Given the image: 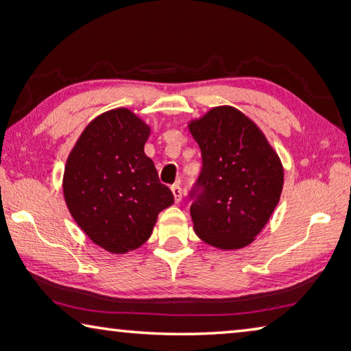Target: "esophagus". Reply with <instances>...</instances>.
Listing matches in <instances>:
<instances>
[{"mask_svg":"<svg viewBox=\"0 0 351 351\" xmlns=\"http://www.w3.org/2000/svg\"><path fill=\"white\" fill-rule=\"evenodd\" d=\"M171 193H173V197H175V203H181L182 190H181L180 186H178V184H175V186H171Z\"/></svg>","mask_w":351,"mask_h":351,"instance_id":"esophagus-1","label":"esophagus"}]
</instances>
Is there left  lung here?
<instances>
[{"label": "left lung", "instance_id": "8db88e82", "mask_svg": "<svg viewBox=\"0 0 351 351\" xmlns=\"http://www.w3.org/2000/svg\"><path fill=\"white\" fill-rule=\"evenodd\" d=\"M189 132L203 156L190 206L195 234L223 251L249 246L280 199V158L257 123L229 105L190 121Z\"/></svg>", "mask_w": 351, "mask_h": 351}]
</instances>
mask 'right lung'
<instances>
[{
    "mask_svg": "<svg viewBox=\"0 0 351 351\" xmlns=\"http://www.w3.org/2000/svg\"><path fill=\"white\" fill-rule=\"evenodd\" d=\"M150 132L132 110L102 112L83 130L64 165L69 213L93 243L111 254L144 245L159 212L175 201L144 152Z\"/></svg>",
    "mask_w": 351,
    "mask_h": 351,
    "instance_id": "add662e5",
    "label": "right lung"
}]
</instances>
